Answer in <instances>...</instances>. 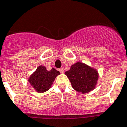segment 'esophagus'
Masks as SVG:
<instances>
[{
    "label": "esophagus",
    "mask_w": 127,
    "mask_h": 127,
    "mask_svg": "<svg viewBox=\"0 0 127 127\" xmlns=\"http://www.w3.org/2000/svg\"><path fill=\"white\" fill-rule=\"evenodd\" d=\"M59 71L61 72V73H64V70L63 68H60L59 69Z\"/></svg>",
    "instance_id": "34e87169"
}]
</instances>
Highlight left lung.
<instances>
[{"label": "left lung", "mask_w": 127, "mask_h": 127, "mask_svg": "<svg viewBox=\"0 0 127 127\" xmlns=\"http://www.w3.org/2000/svg\"><path fill=\"white\" fill-rule=\"evenodd\" d=\"M64 73L70 80L72 88L82 94L94 90L99 78L96 69L81 62L73 64Z\"/></svg>", "instance_id": "8db88e82"}]
</instances>
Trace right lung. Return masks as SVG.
<instances>
[{
    "mask_svg": "<svg viewBox=\"0 0 127 127\" xmlns=\"http://www.w3.org/2000/svg\"><path fill=\"white\" fill-rule=\"evenodd\" d=\"M60 74V72L52 68L48 71L45 66H39L33 73L28 79V81L38 93H43L52 87L55 78Z\"/></svg>",
    "mask_w": 127,
    "mask_h": 127,
    "instance_id": "right-lung-1",
    "label": "right lung"
}]
</instances>
